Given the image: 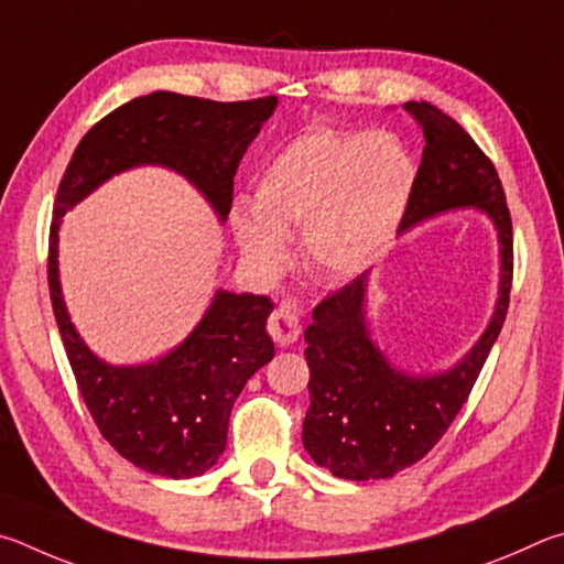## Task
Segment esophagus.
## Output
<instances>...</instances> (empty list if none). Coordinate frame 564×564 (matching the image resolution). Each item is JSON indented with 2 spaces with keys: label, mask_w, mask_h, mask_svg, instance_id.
Here are the masks:
<instances>
[{
  "label": "esophagus",
  "mask_w": 564,
  "mask_h": 564,
  "mask_svg": "<svg viewBox=\"0 0 564 564\" xmlns=\"http://www.w3.org/2000/svg\"><path fill=\"white\" fill-rule=\"evenodd\" d=\"M267 332H270V337L280 344V347H290V344L297 341L302 327L297 317H294V312H290L288 307H280L272 312L270 322H267Z\"/></svg>",
  "instance_id": "34e87169"
}]
</instances>
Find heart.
Returning <instances> with one entry per match:
<instances>
[{
	"mask_svg": "<svg viewBox=\"0 0 564 564\" xmlns=\"http://www.w3.org/2000/svg\"><path fill=\"white\" fill-rule=\"evenodd\" d=\"M416 183L397 135L307 131L280 148L254 181L252 213L232 215L237 245L264 274L288 264L282 240L300 235L302 262L322 282L367 270L389 250Z\"/></svg>",
	"mask_w": 564,
	"mask_h": 564,
	"instance_id": "obj_1",
	"label": "heart"
}]
</instances>
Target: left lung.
Segmentation results:
<instances>
[{
    "label": "left lung",
    "mask_w": 564,
    "mask_h": 564,
    "mask_svg": "<svg viewBox=\"0 0 564 564\" xmlns=\"http://www.w3.org/2000/svg\"><path fill=\"white\" fill-rule=\"evenodd\" d=\"M403 108L421 123L426 145L401 230L456 207H478L498 230L500 297L476 347L436 377L397 371L373 347L364 317L367 274L314 307L304 334L312 403L302 443L317 466L347 480L391 478L436 446L468 401L510 304L512 220L496 165L436 106L409 101Z\"/></svg>",
    "instance_id": "obj_1"
}]
</instances>
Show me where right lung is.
Wrapping results in <instances>:
<instances>
[{
	"label": "right lung",
	"instance_id": "1",
	"mask_svg": "<svg viewBox=\"0 0 564 564\" xmlns=\"http://www.w3.org/2000/svg\"><path fill=\"white\" fill-rule=\"evenodd\" d=\"M274 106L276 96L232 104L173 91L133 98L82 138L58 183L48 230V292L58 334L101 436L155 476H203L223 456L235 399L274 357L264 332L272 302L220 290L181 347L143 367H111L88 351L68 319L58 284V223L68 207L133 165H165L185 175L225 220L237 165Z\"/></svg>",
	"mask_w": 564,
	"mask_h": 564
}]
</instances>
